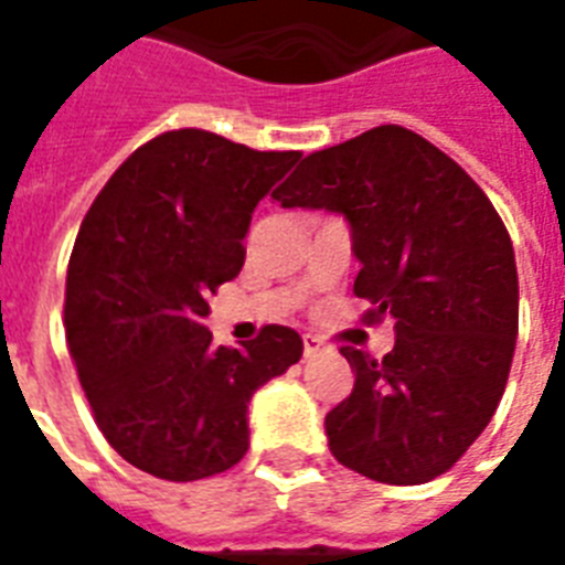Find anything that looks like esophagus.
Instances as JSON below:
<instances>
[{
  "instance_id": "obj_1",
  "label": "esophagus",
  "mask_w": 565,
  "mask_h": 565,
  "mask_svg": "<svg viewBox=\"0 0 565 565\" xmlns=\"http://www.w3.org/2000/svg\"><path fill=\"white\" fill-rule=\"evenodd\" d=\"M301 343H305V358H319V354L328 352V345L313 334H305L301 337Z\"/></svg>"
}]
</instances>
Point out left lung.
<instances>
[{
  "mask_svg": "<svg viewBox=\"0 0 565 565\" xmlns=\"http://www.w3.org/2000/svg\"><path fill=\"white\" fill-rule=\"evenodd\" d=\"M281 207H326L352 225L363 319H395L381 361L343 345L354 390L326 416L331 455L372 481L448 472L508 386L519 331L513 243L460 163L411 128L377 126L310 152L275 190Z\"/></svg>",
  "mask_w": 565,
  "mask_h": 565,
  "instance_id": "8db88e82",
  "label": "left lung"
}]
</instances>
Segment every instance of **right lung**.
<instances>
[{"label": "right lung", "mask_w": 565, "mask_h": 565, "mask_svg": "<svg viewBox=\"0 0 565 565\" xmlns=\"http://www.w3.org/2000/svg\"><path fill=\"white\" fill-rule=\"evenodd\" d=\"M299 152L163 131L96 195L66 266L64 328L93 419L122 460L199 481L243 460L248 398L301 358L292 328L213 345L207 296L237 278L252 211Z\"/></svg>", "instance_id": "1"}]
</instances>
